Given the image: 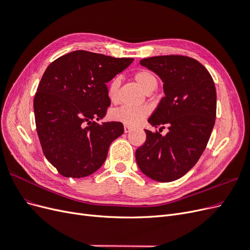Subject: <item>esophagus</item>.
I'll list each match as a JSON object with an SVG mask.
<instances>
[{
  "instance_id": "esophagus-1",
  "label": "esophagus",
  "mask_w": 250,
  "mask_h": 250,
  "mask_svg": "<svg viewBox=\"0 0 250 250\" xmlns=\"http://www.w3.org/2000/svg\"><path fill=\"white\" fill-rule=\"evenodd\" d=\"M131 129H132V127H131L130 125L124 124V130H125V132H126V133H127V132H129Z\"/></svg>"
}]
</instances>
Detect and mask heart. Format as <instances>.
I'll use <instances>...</instances> for the list:
<instances>
[{
  "instance_id": "b5f03b06",
  "label": "heart",
  "mask_w": 250,
  "mask_h": 250,
  "mask_svg": "<svg viewBox=\"0 0 250 250\" xmlns=\"http://www.w3.org/2000/svg\"><path fill=\"white\" fill-rule=\"evenodd\" d=\"M133 78L146 93L153 92L157 86V79L154 76V74H152L150 71L140 70L134 73ZM120 84L121 81L119 77L112 78L108 82L107 97L111 102H116L118 100ZM148 113L149 109L145 106L132 107L124 105V106L113 109L110 113V116L115 121H119V122H122L124 124L135 126L139 125L142 121L148 116Z\"/></svg>"
}]
</instances>
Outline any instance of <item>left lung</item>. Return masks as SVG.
<instances>
[{
  "label": "left lung",
  "mask_w": 250,
  "mask_h": 250,
  "mask_svg": "<svg viewBox=\"0 0 250 250\" xmlns=\"http://www.w3.org/2000/svg\"><path fill=\"white\" fill-rule=\"evenodd\" d=\"M164 82L165 97L148 119L154 126L168 127L162 136L145 129L146 141L135 151L141 171L161 183L183 177L206 149L216 120L217 95L213 78L197 60L183 55L142 59Z\"/></svg>",
  "instance_id": "8db88e82"
}]
</instances>
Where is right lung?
<instances>
[{"instance_id": "add662e5", "label": "right lung", "mask_w": 250, "mask_h": 250, "mask_svg": "<svg viewBox=\"0 0 250 250\" xmlns=\"http://www.w3.org/2000/svg\"><path fill=\"white\" fill-rule=\"evenodd\" d=\"M132 60L78 50L44 71L33 101L35 125L44 156L62 176L96 172L111 142L123 134L121 122L97 121L110 105L106 83Z\"/></svg>"}]
</instances>
